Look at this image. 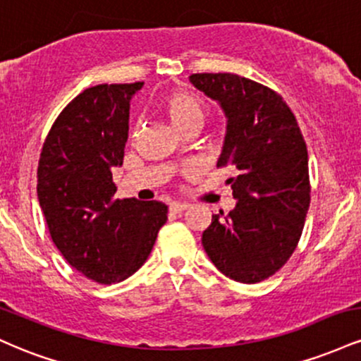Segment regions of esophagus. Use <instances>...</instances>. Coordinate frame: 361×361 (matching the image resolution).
I'll return each instance as SVG.
<instances>
[{"label":"esophagus","mask_w":361,"mask_h":361,"mask_svg":"<svg viewBox=\"0 0 361 361\" xmlns=\"http://www.w3.org/2000/svg\"><path fill=\"white\" fill-rule=\"evenodd\" d=\"M188 204H173L171 205V212H175V214H181V212H185L186 209H188Z\"/></svg>","instance_id":"34e87169"}]
</instances>
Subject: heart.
I'll list each match as a JSON object with an SVG mask.
<instances>
[{
  "instance_id": "heart-1",
  "label": "heart",
  "mask_w": 361,
  "mask_h": 361,
  "mask_svg": "<svg viewBox=\"0 0 361 361\" xmlns=\"http://www.w3.org/2000/svg\"><path fill=\"white\" fill-rule=\"evenodd\" d=\"M161 110L178 132H183L190 127H202L207 114H209V105L197 93L176 90L168 93L161 100ZM137 134L139 126L134 128V135Z\"/></svg>"
}]
</instances>
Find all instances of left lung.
<instances>
[{
  "label": "left lung",
  "mask_w": 361,
  "mask_h": 361,
  "mask_svg": "<svg viewBox=\"0 0 361 361\" xmlns=\"http://www.w3.org/2000/svg\"><path fill=\"white\" fill-rule=\"evenodd\" d=\"M190 81L221 103L227 134L217 168H233L227 183L234 210L202 234L217 270L241 283L270 279L300 241L310 204L307 146L295 115L275 90L231 73H197Z\"/></svg>",
  "instance_id": "obj_1"
}]
</instances>
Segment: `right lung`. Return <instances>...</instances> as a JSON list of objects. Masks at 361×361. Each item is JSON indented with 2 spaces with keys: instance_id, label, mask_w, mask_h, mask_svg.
Masks as SVG:
<instances>
[{
  "instance_id": "right-lung-1",
  "label": "right lung",
  "mask_w": 361,
  "mask_h": 361,
  "mask_svg": "<svg viewBox=\"0 0 361 361\" xmlns=\"http://www.w3.org/2000/svg\"><path fill=\"white\" fill-rule=\"evenodd\" d=\"M142 82L97 85L64 106L44 140L37 195L64 259L97 283H117L146 263L168 219L163 202L115 198L128 106Z\"/></svg>"
}]
</instances>
